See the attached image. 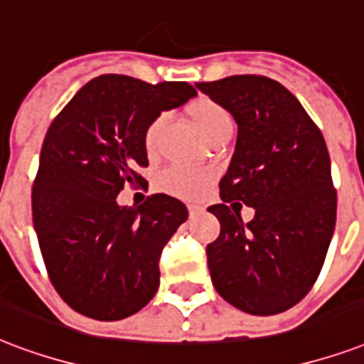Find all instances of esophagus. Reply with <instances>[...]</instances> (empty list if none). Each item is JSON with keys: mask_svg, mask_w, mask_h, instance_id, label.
Returning a JSON list of instances; mask_svg holds the SVG:
<instances>
[{"mask_svg": "<svg viewBox=\"0 0 364 364\" xmlns=\"http://www.w3.org/2000/svg\"><path fill=\"white\" fill-rule=\"evenodd\" d=\"M202 212H204V208L202 206H196V204H191V206H188V215H191V218H194V215H198V213Z\"/></svg>", "mask_w": 364, "mask_h": 364, "instance_id": "1", "label": "esophagus"}]
</instances>
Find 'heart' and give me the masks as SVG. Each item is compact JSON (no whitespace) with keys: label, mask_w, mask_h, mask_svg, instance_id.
<instances>
[{"label":"heart","mask_w":364,"mask_h":364,"mask_svg":"<svg viewBox=\"0 0 364 364\" xmlns=\"http://www.w3.org/2000/svg\"><path fill=\"white\" fill-rule=\"evenodd\" d=\"M188 114L193 118L200 132L210 141L231 137L235 132V120L229 108L221 105L212 97H198L188 105ZM168 116L156 114L143 132V149L149 156H154L160 151L164 129H166ZM212 171L194 170V168H183V166H171L164 170L158 177L160 188L168 194L179 196V198H200L208 191V185L212 181Z\"/></svg>","instance_id":"obj_1"}]
</instances>
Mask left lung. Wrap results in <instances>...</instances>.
<instances>
[{"label": "left lung", "mask_w": 364, "mask_h": 364, "mask_svg": "<svg viewBox=\"0 0 364 364\" xmlns=\"http://www.w3.org/2000/svg\"><path fill=\"white\" fill-rule=\"evenodd\" d=\"M196 87L229 108L238 126L219 181V237L206 246L219 296L250 315H277L309 294L336 225V188L317 124L290 91L265 76H229ZM257 210L246 226L228 202Z\"/></svg>", "instance_id": "1"}]
</instances>
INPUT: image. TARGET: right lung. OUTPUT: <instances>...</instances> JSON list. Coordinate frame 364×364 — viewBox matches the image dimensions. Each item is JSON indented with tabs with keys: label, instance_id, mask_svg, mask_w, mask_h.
<instances>
[{
	"label": "right lung",
	"instance_id": "obj_1",
	"mask_svg": "<svg viewBox=\"0 0 364 364\" xmlns=\"http://www.w3.org/2000/svg\"><path fill=\"white\" fill-rule=\"evenodd\" d=\"M187 82L146 83L120 74L93 77L47 129L32 187V218L49 281L72 309L120 321L156 294L160 256L188 212L168 194L122 208V188L146 185L145 126L181 107Z\"/></svg>",
	"mask_w": 364,
	"mask_h": 364
}]
</instances>
